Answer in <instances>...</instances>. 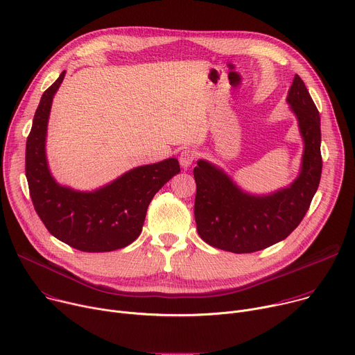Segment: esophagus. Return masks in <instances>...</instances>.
I'll list each match as a JSON object with an SVG mask.
<instances>
[{"mask_svg": "<svg viewBox=\"0 0 355 355\" xmlns=\"http://www.w3.org/2000/svg\"><path fill=\"white\" fill-rule=\"evenodd\" d=\"M197 155H198V153L196 150H191V148L182 150L181 154H180V164H181V167H184V168L189 167L196 161Z\"/></svg>", "mask_w": 355, "mask_h": 355, "instance_id": "obj_1", "label": "esophagus"}]
</instances>
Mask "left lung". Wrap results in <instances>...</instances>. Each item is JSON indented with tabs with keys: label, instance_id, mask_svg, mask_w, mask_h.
<instances>
[{
	"label": "left lung",
	"instance_id": "8db88e82",
	"mask_svg": "<svg viewBox=\"0 0 355 355\" xmlns=\"http://www.w3.org/2000/svg\"><path fill=\"white\" fill-rule=\"evenodd\" d=\"M286 101L304 143L300 173L288 187L270 194H250L222 168L198 159L194 214L198 235L208 245L234 253L257 252L286 239L304 218L323 167L320 114L299 75Z\"/></svg>",
	"mask_w": 355,
	"mask_h": 355
}]
</instances>
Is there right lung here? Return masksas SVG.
Instances as JSON below:
<instances>
[{
  "mask_svg": "<svg viewBox=\"0 0 355 355\" xmlns=\"http://www.w3.org/2000/svg\"><path fill=\"white\" fill-rule=\"evenodd\" d=\"M65 71L42 94L26 139L25 175L34 208L56 239L82 252H110L130 245L143 230L157 191L180 173L177 158L136 167L94 191H76L52 177L46 132L53 96Z\"/></svg>",
  "mask_w": 355,
  "mask_h": 355,
  "instance_id": "add662e5",
  "label": "right lung"
}]
</instances>
